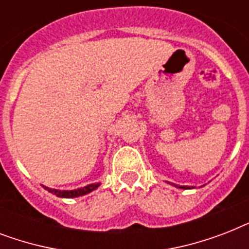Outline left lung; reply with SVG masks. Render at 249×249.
Segmentation results:
<instances>
[{
    "mask_svg": "<svg viewBox=\"0 0 249 249\" xmlns=\"http://www.w3.org/2000/svg\"><path fill=\"white\" fill-rule=\"evenodd\" d=\"M176 187H178V189H194L193 186H177V185H174Z\"/></svg>",
    "mask_w": 249,
    "mask_h": 249,
    "instance_id": "left-lung-1",
    "label": "left lung"
}]
</instances>
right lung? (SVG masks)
Segmentation results:
<instances>
[{
  "label": "right lung",
  "mask_w": 249,
  "mask_h": 249,
  "mask_svg": "<svg viewBox=\"0 0 249 249\" xmlns=\"http://www.w3.org/2000/svg\"><path fill=\"white\" fill-rule=\"evenodd\" d=\"M101 183H90V185H86L84 187H80V189H75V190H56V189H50V187H46V186H42L45 187V190H48L49 193L54 194L58 197H79L83 196V195H86V194L91 193L95 189L99 187Z\"/></svg>",
  "instance_id": "add662e5"
}]
</instances>
